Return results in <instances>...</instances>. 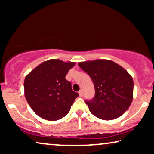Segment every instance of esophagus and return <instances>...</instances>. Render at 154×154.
<instances>
[{
    "label": "esophagus",
    "instance_id": "1",
    "mask_svg": "<svg viewBox=\"0 0 154 154\" xmlns=\"http://www.w3.org/2000/svg\"><path fill=\"white\" fill-rule=\"evenodd\" d=\"M79 96H80V97H82V95H83V92H82V90H80V91H79Z\"/></svg>",
    "mask_w": 154,
    "mask_h": 154
}]
</instances>
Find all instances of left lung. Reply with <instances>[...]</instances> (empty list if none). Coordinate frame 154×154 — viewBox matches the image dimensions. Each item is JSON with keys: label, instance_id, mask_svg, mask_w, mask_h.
<instances>
[{"label": "left lung", "instance_id": "left-lung-1", "mask_svg": "<svg viewBox=\"0 0 154 154\" xmlns=\"http://www.w3.org/2000/svg\"><path fill=\"white\" fill-rule=\"evenodd\" d=\"M94 84L95 95L86 100L90 111L99 119L111 120L122 116L133 98V79L123 67L106 59L79 62Z\"/></svg>", "mask_w": 154, "mask_h": 154}]
</instances>
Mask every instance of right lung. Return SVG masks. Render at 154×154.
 Returning <instances> with one entry per match:
<instances>
[{
  "mask_svg": "<svg viewBox=\"0 0 154 154\" xmlns=\"http://www.w3.org/2000/svg\"><path fill=\"white\" fill-rule=\"evenodd\" d=\"M75 62L50 59L35 67L26 76L24 95L33 111L40 117L56 121L65 116L79 94L67 81V72Z\"/></svg>",
  "mask_w": 154,
  "mask_h": 154,
  "instance_id": "1",
  "label": "right lung"
}]
</instances>
